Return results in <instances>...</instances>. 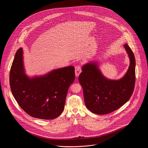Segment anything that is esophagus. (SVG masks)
<instances>
[{"label": "esophagus", "mask_w": 148, "mask_h": 148, "mask_svg": "<svg viewBox=\"0 0 148 148\" xmlns=\"http://www.w3.org/2000/svg\"><path fill=\"white\" fill-rule=\"evenodd\" d=\"M75 75L78 77L80 73L82 72V68L80 65H76L75 66Z\"/></svg>", "instance_id": "obj_1"}]
</instances>
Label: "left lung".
I'll list each match as a JSON object with an SVG mask.
<instances>
[{"label":"left lung","mask_w":148,"mask_h":148,"mask_svg":"<svg viewBox=\"0 0 148 148\" xmlns=\"http://www.w3.org/2000/svg\"><path fill=\"white\" fill-rule=\"evenodd\" d=\"M124 46L130 63L127 73L119 80L104 77L95 63H89L82 67L79 82L83 89L85 104L92 113L99 115L112 113L125 104L133 94L135 59L129 45L125 44Z\"/></svg>","instance_id":"8db88e82"}]
</instances>
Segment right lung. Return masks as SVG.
Segmentation results:
<instances>
[{"instance_id":"right-lung-1","label":"right lung","mask_w":148,"mask_h":148,"mask_svg":"<svg viewBox=\"0 0 148 148\" xmlns=\"http://www.w3.org/2000/svg\"><path fill=\"white\" fill-rule=\"evenodd\" d=\"M74 80L73 66L42 77H28L24 73L22 48L15 53L9 74L11 90L19 106L30 116L41 119H54L63 112L68 89Z\"/></svg>"}]
</instances>
